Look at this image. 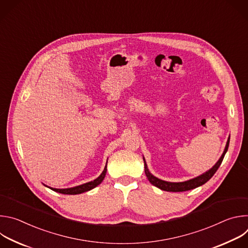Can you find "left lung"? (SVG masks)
Returning a JSON list of instances; mask_svg holds the SVG:
<instances>
[{
	"mask_svg": "<svg viewBox=\"0 0 248 248\" xmlns=\"http://www.w3.org/2000/svg\"><path fill=\"white\" fill-rule=\"evenodd\" d=\"M229 144H230V137L228 139V142H227V145H226V148H225V151L223 153V155L221 156V158L219 159V161L216 163V165L212 168L211 170H209L208 171H206L205 173L197 176V178L195 179H192V180H189L187 182H184V183H169V182H164L162 180H159L157 178H155V176L153 174L150 173V171L148 170L147 169V165H146V162L144 160V168H145V174L147 176L148 181L155 186H157L158 188L162 189V190H165V191H171V192H181V191H186V190H190V189H193V188H196L204 184H206L212 176L214 175V173L217 171V170L219 169V167L221 166L222 162H223V159L225 157V154L226 152L228 151V148H229Z\"/></svg>",
	"mask_w": 248,
	"mask_h": 248,
	"instance_id": "8db88e82",
	"label": "left lung"
}]
</instances>
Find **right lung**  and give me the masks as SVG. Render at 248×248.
<instances>
[{
	"mask_svg": "<svg viewBox=\"0 0 248 248\" xmlns=\"http://www.w3.org/2000/svg\"><path fill=\"white\" fill-rule=\"evenodd\" d=\"M106 172H107V165H106L103 172L93 182H90V183H87V184H84V185H81V186H78L76 187H72V188H64V189H57V188H51V187L50 188L56 192H60L62 194H79V193L91 190L94 187H96L97 186H99L103 182L105 175H106Z\"/></svg>",
	"mask_w": 248,
	"mask_h": 248,
	"instance_id": "obj_1",
	"label": "right lung"
}]
</instances>
